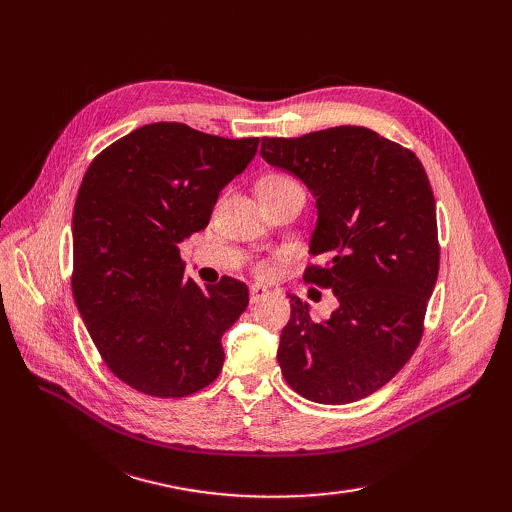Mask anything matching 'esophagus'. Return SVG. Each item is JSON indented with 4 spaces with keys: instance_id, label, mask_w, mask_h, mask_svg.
Returning a JSON list of instances; mask_svg holds the SVG:
<instances>
[{
    "instance_id": "obj_1",
    "label": "esophagus",
    "mask_w": 512,
    "mask_h": 512,
    "mask_svg": "<svg viewBox=\"0 0 512 512\" xmlns=\"http://www.w3.org/2000/svg\"><path fill=\"white\" fill-rule=\"evenodd\" d=\"M269 297V290L265 286H252L250 288V303H260Z\"/></svg>"
}]
</instances>
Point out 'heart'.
Returning <instances> with one entry per match:
<instances>
[{
  "mask_svg": "<svg viewBox=\"0 0 512 512\" xmlns=\"http://www.w3.org/2000/svg\"><path fill=\"white\" fill-rule=\"evenodd\" d=\"M292 188H301V185L294 181L292 177L288 175H267L262 177L260 183H258V192H271V194H277V192H286V190H292ZM260 271H265V267H260Z\"/></svg>",
  "mask_w": 512,
  "mask_h": 512,
  "instance_id": "1",
  "label": "heart"
}]
</instances>
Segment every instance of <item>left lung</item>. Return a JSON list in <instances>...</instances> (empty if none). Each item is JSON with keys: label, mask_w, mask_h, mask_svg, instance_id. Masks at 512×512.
<instances>
[{"label": "left lung", "mask_w": 512, "mask_h": 512, "mask_svg": "<svg viewBox=\"0 0 512 512\" xmlns=\"http://www.w3.org/2000/svg\"><path fill=\"white\" fill-rule=\"evenodd\" d=\"M260 156L316 196L309 252L327 258L303 280L333 290L322 322L290 297L277 363L292 391L316 404L359 401L395 378L423 337L438 280L436 200L414 153L361 126L262 138Z\"/></svg>", "instance_id": "left-lung-1"}]
</instances>
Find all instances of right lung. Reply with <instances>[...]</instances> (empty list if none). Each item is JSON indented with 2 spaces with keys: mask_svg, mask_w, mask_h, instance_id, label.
I'll return each mask as SVG.
<instances>
[{
  "mask_svg": "<svg viewBox=\"0 0 512 512\" xmlns=\"http://www.w3.org/2000/svg\"><path fill=\"white\" fill-rule=\"evenodd\" d=\"M258 138L185 123L136 128L89 164L72 215V292L106 367L151 397H188L220 376L222 335L247 286L183 277L179 243L207 228L218 196L256 156Z\"/></svg>",
  "mask_w": 512,
  "mask_h": 512,
  "instance_id": "1",
  "label": "right lung"
}]
</instances>
